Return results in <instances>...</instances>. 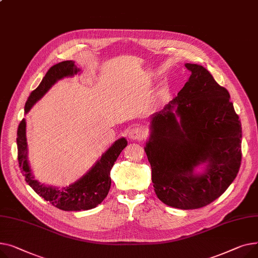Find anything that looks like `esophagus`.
Returning <instances> with one entry per match:
<instances>
[{"mask_svg":"<svg viewBox=\"0 0 258 258\" xmlns=\"http://www.w3.org/2000/svg\"><path fill=\"white\" fill-rule=\"evenodd\" d=\"M145 135H146L145 130L139 126H135V127L131 128L128 133L129 139L132 141H142L145 138Z\"/></svg>","mask_w":258,"mask_h":258,"instance_id":"esophagus-1","label":"esophagus"}]
</instances>
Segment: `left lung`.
Returning <instances> with one entry per match:
<instances>
[{
    "mask_svg": "<svg viewBox=\"0 0 258 258\" xmlns=\"http://www.w3.org/2000/svg\"><path fill=\"white\" fill-rule=\"evenodd\" d=\"M184 66L189 79L151 116L145 152L158 199L175 208L197 209L218 199L235 179L241 126L228 90L202 66ZM200 166L204 170L198 172Z\"/></svg>",
    "mask_w": 258,
    "mask_h": 258,
    "instance_id": "left-lung-1",
    "label": "left lung"
}]
</instances>
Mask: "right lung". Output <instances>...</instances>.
<instances>
[{"label":"right lung","mask_w":258,"mask_h":258,"mask_svg":"<svg viewBox=\"0 0 258 258\" xmlns=\"http://www.w3.org/2000/svg\"><path fill=\"white\" fill-rule=\"evenodd\" d=\"M80 73V69L75 66L73 60L59 62L53 66L44 75L40 84L29 96L25 105L27 114L33 105L39 101L49 89L59 80ZM18 158L20 168L25 176L26 182L37 195L55 207L66 211H80L95 208L106 198L111 185L110 171L120 152L126 148L127 140L120 138L111 147L106 150L101 158L81 178L69 186L58 187L45 185L35 179L28 159V143L26 136V119L23 118L18 129Z\"/></svg>","instance_id":"add662e5"}]
</instances>
